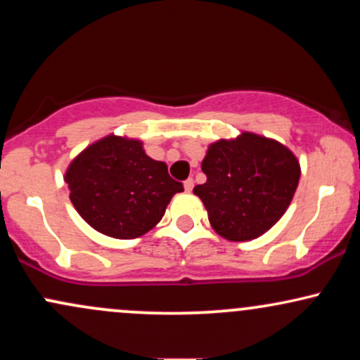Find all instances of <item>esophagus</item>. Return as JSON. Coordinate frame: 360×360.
Returning a JSON list of instances; mask_svg holds the SVG:
<instances>
[{"mask_svg": "<svg viewBox=\"0 0 360 360\" xmlns=\"http://www.w3.org/2000/svg\"><path fill=\"white\" fill-rule=\"evenodd\" d=\"M194 188V181L191 179V177H189V179H186L184 181V189H186V191H191V189Z\"/></svg>", "mask_w": 360, "mask_h": 360, "instance_id": "obj_1", "label": "esophagus"}]
</instances>
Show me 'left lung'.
Segmentation results:
<instances>
[{"mask_svg": "<svg viewBox=\"0 0 360 360\" xmlns=\"http://www.w3.org/2000/svg\"><path fill=\"white\" fill-rule=\"evenodd\" d=\"M201 169L206 183L193 193L214 232L232 242L271 230L291 205L301 176L300 160L286 146L252 131L210 143Z\"/></svg>", "mask_w": 360, "mask_h": 360, "instance_id": "1", "label": "left lung"}]
</instances>
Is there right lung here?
I'll use <instances>...</instances> for the list:
<instances>
[{"mask_svg": "<svg viewBox=\"0 0 360 360\" xmlns=\"http://www.w3.org/2000/svg\"><path fill=\"white\" fill-rule=\"evenodd\" d=\"M69 200L91 229L130 240L162 220L169 201L184 191L166 162L150 159L143 142L110 134L81 150L65 169Z\"/></svg>", "mask_w": 360, "mask_h": 360, "instance_id": "1", "label": "right lung"}]
</instances>
